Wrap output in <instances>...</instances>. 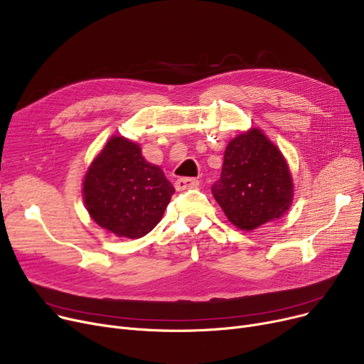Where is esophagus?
<instances>
[{
  "mask_svg": "<svg viewBox=\"0 0 364 364\" xmlns=\"http://www.w3.org/2000/svg\"><path fill=\"white\" fill-rule=\"evenodd\" d=\"M198 179L196 178H179L176 182H175V188L178 189V191H185V189H193V188H197L198 186Z\"/></svg>",
  "mask_w": 364,
  "mask_h": 364,
  "instance_id": "obj_1",
  "label": "esophagus"
}]
</instances>
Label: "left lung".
I'll return each instance as SVG.
<instances>
[{"label": "left lung", "mask_w": 364, "mask_h": 364, "mask_svg": "<svg viewBox=\"0 0 364 364\" xmlns=\"http://www.w3.org/2000/svg\"><path fill=\"white\" fill-rule=\"evenodd\" d=\"M212 193L231 223L252 231L289 210L293 182L280 149L252 129L225 149L220 179Z\"/></svg>", "instance_id": "8db88e82"}]
</instances>
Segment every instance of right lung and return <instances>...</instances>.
I'll return each mask as SVG.
<instances>
[{
    "instance_id": "add662e5",
    "label": "right lung",
    "mask_w": 364,
    "mask_h": 364,
    "mask_svg": "<svg viewBox=\"0 0 364 364\" xmlns=\"http://www.w3.org/2000/svg\"><path fill=\"white\" fill-rule=\"evenodd\" d=\"M173 193L163 170L148 163L139 145L123 136L111 137L85 173L82 186L92 219L127 238H141L154 230Z\"/></svg>"
}]
</instances>
